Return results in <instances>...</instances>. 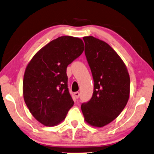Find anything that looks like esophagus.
<instances>
[{"instance_id":"esophagus-1","label":"esophagus","mask_w":154,"mask_h":154,"mask_svg":"<svg viewBox=\"0 0 154 154\" xmlns=\"http://www.w3.org/2000/svg\"><path fill=\"white\" fill-rule=\"evenodd\" d=\"M74 95L76 99H78V98L79 97V92H75V93H74Z\"/></svg>"}]
</instances>
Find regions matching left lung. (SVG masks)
Instances as JSON below:
<instances>
[{
  "mask_svg": "<svg viewBox=\"0 0 154 154\" xmlns=\"http://www.w3.org/2000/svg\"><path fill=\"white\" fill-rule=\"evenodd\" d=\"M83 39L94 90L91 99L81 109L87 123L102 127L114 120L127 105L130 77L125 63L108 43L92 36Z\"/></svg>",
  "mask_w": 154,
  "mask_h": 154,
  "instance_id": "obj_1",
  "label": "left lung"
}]
</instances>
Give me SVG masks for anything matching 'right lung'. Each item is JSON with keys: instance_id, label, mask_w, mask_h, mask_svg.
<instances>
[{"instance_id": "1", "label": "right lung", "mask_w": 154, "mask_h": 154, "mask_svg": "<svg viewBox=\"0 0 154 154\" xmlns=\"http://www.w3.org/2000/svg\"><path fill=\"white\" fill-rule=\"evenodd\" d=\"M84 50L81 38L60 36L41 48L27 64L23 83L24 100L42 125H57L74 104L68 91L66 69Z\"/></svg>"}]
</instances>
